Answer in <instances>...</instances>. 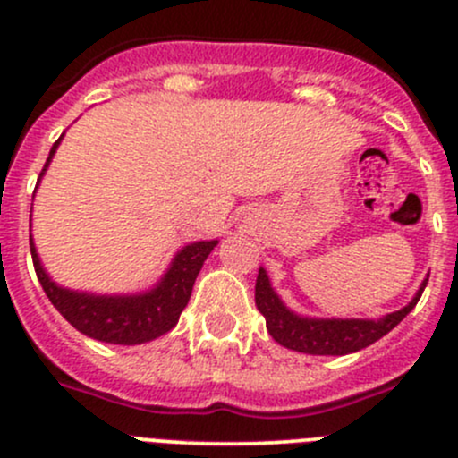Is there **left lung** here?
I'll return each instance as SVG.
<instances>
[{"mask_svg": "<svg viewBox=\"0 0 458 458\" xmlns=\"http://www.w3.org/2000/svg\"><path fill=\"white\" fill-rule=\"evenodd\" d=\"M426 284L428 279H423L421 288L417 290V294H414L408 306L381 318H317L297 315V312L290 310L270 285L267 272L259 267L255 303L259 312L266 317V327L276 344L303 354L341 357V354L368 348L374 341L386 336L392 327L399 326L410 315V310L417 306L423 290H426Z\"/></svg>", "mask_w": 458, "mask_h": 458, "instance_id": "8db88e82", "label": "left lung"}]
</instances>
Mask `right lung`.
<instances>
[{
    "label": "right lung",
    "instance_id": "add662e5",
    "mask_svg": "<svg viewBox=\"0 0 458 458\" xmlns=\"http://www.w3.org/2000/svg\"><path fill=\"white\" fill-rule=\"evenodd\" d=\"M62 137L50 148V155L37 179V186L48 170L59 143H62ZM216 243H219L216 239H210V242H192L183 246L173 257L161 279L152 288L135 294H95L55 284L41 266L32 234L30 255L46 297L72 327H77L81 335L90 336V339L104 341V344L140 345L165 335L177 326L179 315L191 301L192 285H195L203 261L215 250Z\"/></svg>",
    "mask_w": 458,
    "mask_h": 458
}]
</instances>
